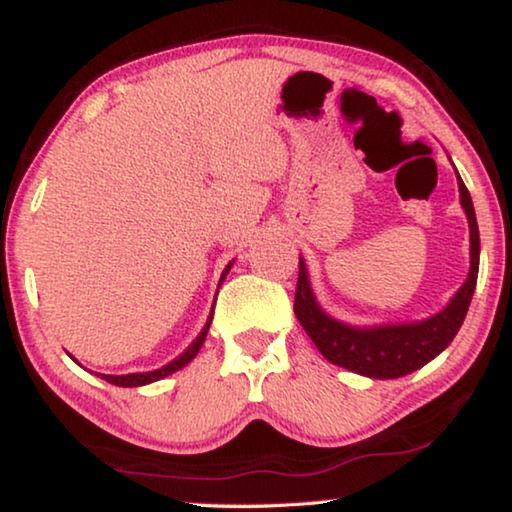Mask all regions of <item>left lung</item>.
<instances>
[{
	"instance_id": "1",
	"label": "left lung",
	"mask_w": 512,
	"mask_h": 512,
	"mask_svg": "<svg viewBox=\"0 0 512 512\" xmlns=\"http://www.w3.org/2000/svg\"><path fill=\"white\" fill-rule=\"evenodd\" d=\"M458 192H461V205L465 207L467 221H470V275H467L465 284L458 289L452 302L440 314L422 320V323L357 329L329 318L316 305L314 293L309 289L305 262L300 259L293 311H296L300 325L305 327L309 339L316 343V348L327 361L372 379H395L422 368L424 363L438 357L452 343L456 332L463 325L474 296L481 248L474 205L461 176H458Z\"/></svg>"
}]
</instances>
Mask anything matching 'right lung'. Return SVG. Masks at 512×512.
Returning a JSON list of instances; mask_svg holds the SVG:
<instances>
[{"mask_svg":"<svg viewBox=\"0 0 512 512\" xmlns=\"http://www.w3.org/2000/svg\"><path fill=\"white\" fill-rule=\"evenodd\" d=\"M230 266H232V264H228V268H225V271H223L221 280H223L225 275H228ZM210 323H212V316L207 318V323H205V327H203V332L198 334V339H196L192 345H189V348H187L183 354H180L178 359H173V361L167 363V366H164V368L153 370V372H133V375H101V379H106L108 384H115V386H128V388H133V386L151 384V381H158V379H162V377L171 375V372H176V370H180L183 366H187V363L196 357L198 350H201V345L205 343L207 332H210Z\"/></svg>","mask_w":512,"mask_h":512,"instance_id":"1","label":"right lung"}]
</instances>
